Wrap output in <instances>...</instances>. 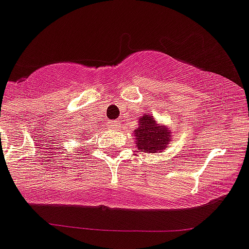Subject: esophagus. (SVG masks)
<instances>
[{
    "label": "esophagus",
    "instance_id": "34e87169",
    "mask_svg": "<svg viewBox=\"0 0 249 249\" xmlns=\"http://www.w3.org/2000/svg\"><path fill=\"white\" fill-rule=\"evenodd\" d=\"M110 126L112 127L113 129H120V123H118V121H111L110 122Z\"/></svg>",
    "mask_w": 249,
    "mask_h": 249
}]
</instances>
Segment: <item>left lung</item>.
<instances>
[{
  "instance_id": "obj_1",
  "label": "left lung",
  "mask_w": 249,
  "mask_h": 249,
  "mask_svg": "<svg viewBox=\"0 0 249 249\" xmlns=\"http://www.w3.org/2000/svg\"><path fill=\"white\" fill-rule=\"evenodd\" d=\"M134 136L136 145L142 151L159 153L167 146L171 139V132L166 127L159 126L153 116L145 113L139 120V127L134 131Z\"/></svg>"
}]
</instances>
